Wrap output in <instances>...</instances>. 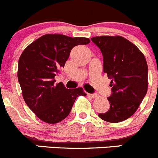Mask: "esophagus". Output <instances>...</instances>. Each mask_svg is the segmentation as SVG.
Returning <instances> with one entry per match:
<instances>
[{
  "label": "esophagus",
  "mask_w": 158,
  "mask_h": 158,
  "mask_svg": "<svg viewBox=\"0 0 158 158\" xmlns=\"http://www.w3.org/2000/svg\"><path fill=\"white\" fill-rule=\"evenodd\" d=\"M88 96L91 97V98H97V97L98 96L97 94H90V93H88Z\"/></svg>",
  "instance_id": "esophagus-1"
}]
</instances>
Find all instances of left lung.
<instances>
[{
    "mask_svg": "<svg viewBox=\"0 0 158 158\" xmlns=\"http://www.w3.org/2000/svg\"><path fill=\"white\" fill-rule=\"evenodd\" d=\"M101 50L103 72L111 79L110 108L98 114L106 122H120L130 118L139 107L148 91V69L144 54L122 36L91 38Z\"/></svg>",
    "mask_w": 158,
    "mask_h": 158,
    "instance_id": "left-lung-1",
    "label": "left lung"
}]
</instances>
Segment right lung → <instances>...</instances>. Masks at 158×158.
Here are the masks:
<instances>
[{"instance_id":"obj_1","label":"right lung","mask_w":158,"mask_h":158,"mask_svg":"<svg viewBox=\"0 0 158 158\" xmlns=\"http://www.w3.org/2000/svg\"><path fill=\"white\" fill-rule=\"evenodd\" d=\"M85 37L46 34L23 50L18 61L17 78L23 99L36 116L49 124L66 118L79 95H86L82 88L67 89L55 76L64 67L72 49L86 45Z\"/></svg>"}]
</instances>
